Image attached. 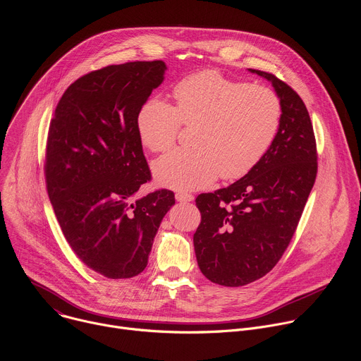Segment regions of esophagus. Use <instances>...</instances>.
<instances>
[{"label": "esophagus", "instance_id": "34e87169", "mask_svg": "<svg viewBox=\"0 0 361 361\" xmlns=\"http://www.w3.org/2000/svg\"><path fill=\"white\" fill-rule=\"evenodd\" d=\"M176 200L180 201V202H187V201H192V200H194V195L187 194V192H177V194H176Z\"/></svg>", "mask_w": 361, "mask_h": 361}]
</instances>
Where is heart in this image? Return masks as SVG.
Instances as JSON below:
<instances>
[{"instance_id":"obj_1","label":"heart","mask_w":361,"mask_h":361,"mask_svg":"<svg viewBox=\"0 0 361 361\" xmlns=\"http://www.w3.org/2000/svg\"><path fill=\"white\" fill-rule=\"evenodd\" d=\"M173 94L176 107L151 97L135 120L138 138L151 152L171 148L181 126L195 127L194 149H176L154 163V177L161 185L198 190L219 176L238 180L262 161L279 134L283 106L269 87L204 70L178 81Z\"/></svg>"}]
</instances>
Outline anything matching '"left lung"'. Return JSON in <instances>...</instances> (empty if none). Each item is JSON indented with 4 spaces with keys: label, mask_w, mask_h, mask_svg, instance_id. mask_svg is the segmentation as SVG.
Instances as JSON below:
<instances>
[{
    "label": "left lung",
    "mask_w": 361,
    "mask_h": 361,
    "mask_svg": "<svg viewBox=\"0 0 361 361\" xmlns=\"http://www.w3.org/2000/svg\"><path fill=\"white\" fill-rule=\"evenodd\" d=\"M281 126L262 161L234 184L195 198L201 221L194 250L210 281L240 287L264 277L287 250L317 176L313 124L300 95L271 73Z\"/></svg>",
    "instance_id": "1"
}]
</instances>
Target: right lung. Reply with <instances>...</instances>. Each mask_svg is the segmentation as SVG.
<instances>
[{"label":"right lung","mask_w":361,"mask_h":361,"mask_svg":"<svg viewBox=\"0 0 361 361\" xmlns=\"http://www.w3.org/2000/svg\"><path fill=\"white\" fill-rule=\"evenodd\" d=\"M166 64L133 61L94 70L63 94L49 123L44 176L63 234L78 259L109 279L140 274L160 223L176 202L151 181L137 114L163 82Z\"/></svg>","instance_id":"obj_1"}]
</instances>
